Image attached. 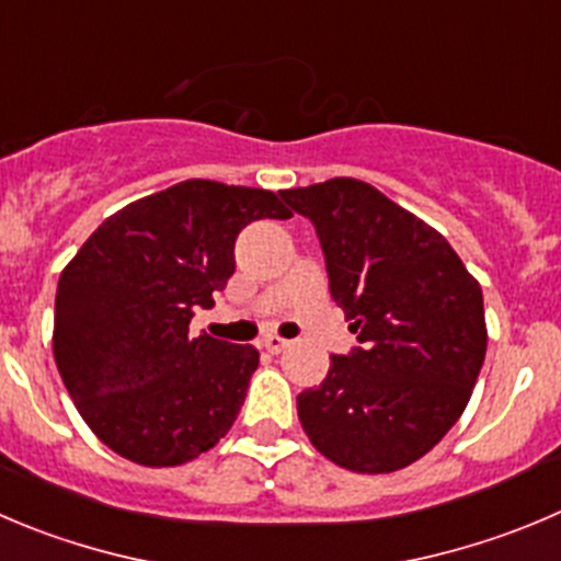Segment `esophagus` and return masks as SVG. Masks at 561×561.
<instances>
[{"instance_id":"esophagus-1","label":"esophagus","mask_w":561,"mask_h":561,"mask_svg":"<svg viewBox=\"0 0 561 561\" xmlns=\"http://www.w3.org/2000/svg\"><path fill=\"white\" fill-rule=\"evenodd\" d=\"M286 346H289V341L280 339V335H266L264 341H261V350H266L270 355H277V352H284Z\"/></svg>"}]
</instances>
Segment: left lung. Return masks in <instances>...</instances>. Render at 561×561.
<instances>
[{"mask_svg": "<svg viewBox=\"0 0 561 561\" xmlns=\"http://www.w3.org/2000/svg\"><path fill=\"white\" fill-rule=\"evenodd\" d=\"M317 228L330 297L357 346L297 397L311 444L335 466L391 473L457 424L488 350L482 289L435 228L357 179L280 192Z\"/></svg>", "mask_w": 561, "mask_h": 561, "instance_id": "left-lung-1", "label": "left lung"}]
</instances>
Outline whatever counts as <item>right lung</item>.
Here are the masks:
<instances>
[{"instance_id": "1", "label": "right lung", "mask_w": 561, "mask_h": 561, "mask_svg": "<svg viewBox=\"0 0 561 561\" xmlns=\"http://www.w3.org/2000/svg\"><path fill=\"white\" fill-rule=\"evenodd\" d=\"M286 220L275 192L190 179L106 217L62 270L55 360L79 415L121 457L164 468L231 430L259 366L250 344L197 335L233 275V242Z\"/></svg>"}]
</instances>
